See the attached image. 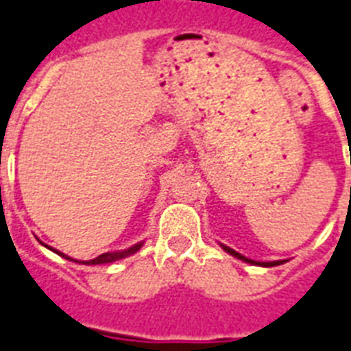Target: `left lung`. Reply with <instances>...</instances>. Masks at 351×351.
<instances>
[{"instance_id": "1", "label": "left lung", "mask_w": 351, "mask_h": 351, "mask_svg": "<svg viewBox=\"0 0 351 351\" xmlns=\"http://www.w3.org/2000/svg\"><path fill=\"white\" fill-rule=\"evenodd\" d=\"M221 247H223V251H227L229 254L236 256L238 260H241V262H247V263H252V265H262V267H274V265H280V263H284V260H278V262H254V260H251V258L241 256L240 252H236L234 249H230V247H227V245H221Z\"/></svg>"}]
</instances>
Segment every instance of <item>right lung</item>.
Masks as SVG:
<instances>
[{"label": "right lung", "instance_id": "1", "mask_svg": "<svg viewBox=\"0 0 351 351\" xmlns=\"http://www.w3.org/2000/svg\"><path fill=\"white\" fill-rule=\"evenodd\" d=\"M45 247H47V245H45ZM141 247H143V241H141V243H135V245L130 247V249H126V251L104 252V254H100V256L93 258V260H88V262H78V260H73V258H69L67 254H64V252L56 251V249H53V247H49V249H51L53 252H56V254H60L62 258H67V260H71V262L84 263V265H102V263H111V262H117V260H122V258L132 256V254H135V252H137Z\"/></svg>", "mask_w": 351, "mask_h": 351}]
</instances>
